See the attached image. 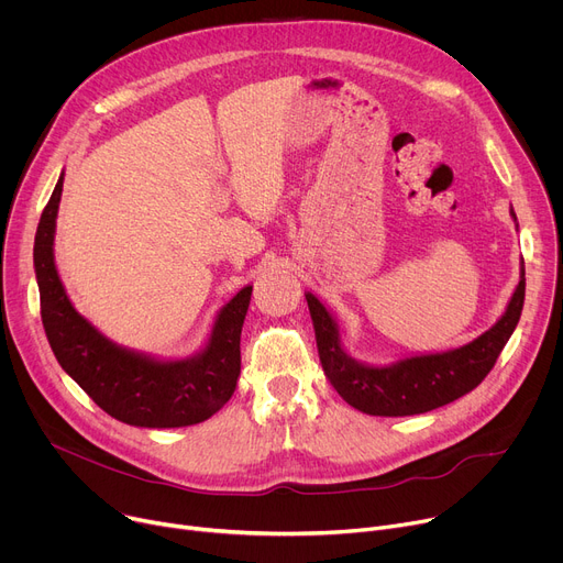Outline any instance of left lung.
Segmentation results:
<instances>
[{
	"mask_svg": "<svg viewBox=\"0 0 563 563\" xmlns=\"http://www.w3.org/2000/svg\"><path fill=\"white\" fill-rule=\"evenodd\" d=\"M526 299V271L521 273L505 316L481 338L460 350L399 361L390 367L361 365L342 352L338 329L327 309L309 292L322 369L338 395L361 412L376 417L421 415L446 406L478 387L496 365L514 333Z\"/></svg>",
	"mask_w": 563,
	"mask_h": 563,
	"instance_id": "obj_1",
	"label": "left lung"
}]
</instances>
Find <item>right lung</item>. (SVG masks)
I'll list each match as a JSON object with an SVG mask.
<instances>
[{"instance_id":"right-lung-1","label":"right lung","mask_w":563,"mask_h":563,"mask_svg":"<svg viewBox=\"0 0 563 563\" xmlns=\"http://www.w3.org/2000/svg\"><path fill=\"white\" fill-rule=\"evenodd\" d=\"M63 176L40 216L33 264L40 316L60 367L110 417L144 428H180L209 419L234 395L241 374V327L252 286L221 311L207 350L191 361L162 363L125 352L80 318L54 266V228Z\"/></svg>"}]
</instances>
